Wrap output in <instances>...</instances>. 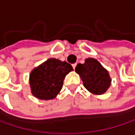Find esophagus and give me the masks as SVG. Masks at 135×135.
<instances>
[{
  "label": "esophagus",
  "mask_w": 135,
  "mask_h": 135,
  "mask_svg": "<svg viewBox=\"0 0 135 135\" xmlns=\"http://www.w3.org/2000/svg\"><path fill=\"white\" fill-rule=\"evenodd\" d=\"M76 64H72V68H73V69H75V68H76Z\"/></svg>",
  "instance_id": "esophagus-1"
}]
</instances>
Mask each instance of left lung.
<instances>
[{
	"label": "left lung",
	"instance_id": "left-lung-1",
	"mask_svg": "<svg viewBox=\"0 0 135 135\" xmlns=\"http://www.w3.org/2000/svg\"><path fill=\"white\" fill-rule=\"evenodd\" d=\"M75 70L80 76L84 86L93 94H103L110 86L108 71L95 59H87L84 64H78Z\"/></svg>",
	"mask_w": 135,
	"mask_h": 135
}]
</instances>
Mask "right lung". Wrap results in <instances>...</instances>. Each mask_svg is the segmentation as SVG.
Here are the masks:
<instances>
[{"mask_svg": "<svg viewBox=\"0 0 135 135\" xmlns=\"http://www.w3.org/2000/svg\"><path fill=\"white\" fill-rule=\"evenodd\" d=\"M73 68L66 61L49 59L33 69L30 75L31 93L40 100H51L60 92L67 74Z\"/></svg>", "mask_w": 135, "mask_h": 135, "instance_id": "obj_1", "label": "right lung"}]
</instances>
